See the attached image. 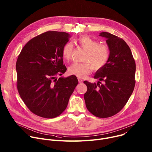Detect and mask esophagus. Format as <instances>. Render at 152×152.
Here are the masks:
<instances>
[{"label":"esophagus","mask_w":152,"mask_h":152,"mask_svg":"<svg viewBox=\"0 0 152 152\" xmlns=\"http://www.w3.org/2000/svg\"><path fill=\"white\" fill-rule=\"evenodd\" d=\"M78 82L80 83H83V80L81 79V78H78Z\"/></svg>","instance_id":"34e87169"}]
</instances>
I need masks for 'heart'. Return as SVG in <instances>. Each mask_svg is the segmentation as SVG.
<instances>
[{"instance_id": "heart-1", "label": "heart", "mask_w": 152, "mask_h": 152, "mask_svg": "<svg viewBox=\"0 0 152 152\" xmlns=\"http://www.w3.org/2000/svg\"><path fill=\"white\" fill-rule=\"evenodd\" d=\"M78 45L86 51L84 57L83 63H74L68 68L70 75L83 78L89 74L92 69L95 71L102 69L107 64L110 51L108 46L104 44H98V42L89 36H82L76 40ZM73 45L67 43L63 48L62 56L66 61L71 58Z\"/></svg>"}]
</instances>
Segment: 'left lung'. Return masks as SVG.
Here are the masks:
<instances>
[{
    "label": "left lung",
    "instance_id": "left-lung-1",
    "mask_svg": "<svg viewBox=\"0 0 152 152\" xmlns=\"http://www.w3.org/2000/svg\"><path fill=\"white\" fill-rule=\"evenodd\" d=\"M108 45L109 59L94 78L97 84L87 81V92L84 95L88 110L99 118L110 117L118 113L126 105L135 85L136 64L131 50L126 42L110 33L102 32ZM104 83L100 85L99 81Z\"/></svg>",
    "mask_w": 152,
    "mask_h": 152
}]
</instances>
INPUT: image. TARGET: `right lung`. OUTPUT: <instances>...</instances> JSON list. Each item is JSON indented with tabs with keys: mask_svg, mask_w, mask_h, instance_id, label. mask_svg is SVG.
<instances>
[{
	"mask_svg": "<svg viewBox=\"0 0 152 152\" xmlns=\"http://www.w3.org/2000/svg\"><path fill=\"white\" fill-rule=\"evenodd\" d=\"M68 33L47 31L31 39L23 48L16 62L17 88L24 103L35 115L53 118L66 109L78 84L75 75H61L62 49L68 42Z\"/></svg>",
	"mask_w": 152,
	"mask_h": 152,
	"instance_id": "obj_1",
	"label": "right lung"
}]
</instances>
